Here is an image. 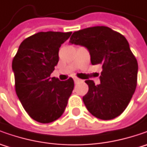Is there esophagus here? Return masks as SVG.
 <instances>
[{
	"label": "esophagus",
	"instance_id": "1",
	"mask_svg": "<svg viewBox=\"0 0 147 147\" xmlns=\"http://www.w3.org/2000/svg\"><path fill=\"white\" fill-rule=\"evenodd\" d=\"M74 82H75V83L81 81V79H79V78H77V77H74Z\"/></svg>",
	"mask_w": 147,
	"mask_h": 147
}]
</instances>
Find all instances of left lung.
Masks as SVG:
<instances>
[{
	"instance_id": "obj_1",
	"label": "left lung",
	"mask_w": 147,
	"mask_h": 147,
	"mask_svg": "<svg viewBox=\"0 0 147 147\" xmlns=\"http://www.w3.org/2000/svg\"><path fill=\"white\" fill-rule=\"evenodd\" d=\"M69 42L87 47L92 65H102L100 84L85 81L89 89L82 100L88 111L102 120L120 115L138 83V65L127 39L108 27L96 26L74 32Z\"/></svg>"
}]
</instances>
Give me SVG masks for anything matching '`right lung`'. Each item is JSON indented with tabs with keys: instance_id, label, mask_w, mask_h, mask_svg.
<instances>
[{
	"instance_id": "1",
	"label": "right lung",
	"mask_w": 147,
	"mask_h": 147,
	"mask_svg": "<svg viewBox=\"0 0 147 147\" xmlns=\"http://www.w3.org/2000/svg\"><path fill=\"white\" fill-rule=\"evenodd\" d=\"M71 33L40 32L27 37L12 61L16 94L28 115L39 123L59 119L74 90L72 78H50L59 61V47Z\"/></svg>"
}]
</instances>
